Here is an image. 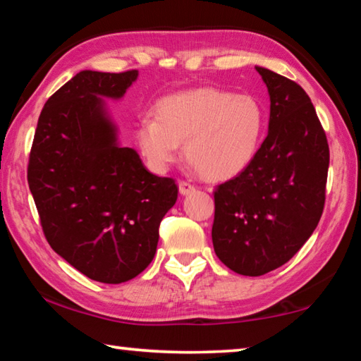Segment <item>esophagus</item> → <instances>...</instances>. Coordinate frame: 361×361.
Instances as JSON below:
<instances>
[{"label":"esophagus","instance_id":"1","mask_svg":"<svg viewBox=\"0 0 361 361\" xmlns=\"http://www.w3.org/2000/svg\"><path fill=\"white\" fill-rule=\"evenodd\" d=\"M178 191L181 195H189L195 191V188L191 185V183H186V181H180L178 183Z\"/></svg>","mask_w":361,"mask_h":361}]
</instances>
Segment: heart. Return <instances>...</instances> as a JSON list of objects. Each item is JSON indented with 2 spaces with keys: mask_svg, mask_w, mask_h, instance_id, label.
Wrapping results in <instances>:
<instances>
[{
  "mask_svg": "<svg viewBox=\"0 0 361 361\" xmlns=\"http://www.w3.org/2000/svg\"><path fill=\"white\" fill-rule=\"evenodd\" d=\"M264 127V108L255 97L197 87L166 97L156 118L140 119L137 145L152 170L166 172L185 143L186 161L204 178L224 181L252 166Z\"/></svg>",
  "mask_w": 361,
  "mask_h": 361,
  "instance_id": "heart-1",
  "label": "heart"
}]
</instances>
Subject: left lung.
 Instances as JSON below:
<instances>
[{
    "instance_id": "1",
    "label": "left lung",
    "mask_w": 361,
    "mask_h": 361,
    "mask_svg": "<svg viewBox=\"0 0 361 361\" xmlns=\"http://www.w3.org/2000/svg\"><path fill=\"white\" fill-rule=\"evenodd\" d=\"M271 114L267 137L245 172L215 191L212 240L231 271L258 277L283 266L320 221L329 148L301 85L262 66Z\"/></svg>"
}]
</instances>
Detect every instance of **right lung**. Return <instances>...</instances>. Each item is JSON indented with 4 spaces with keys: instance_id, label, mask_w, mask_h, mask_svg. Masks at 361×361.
<instances>
[{
    "instance_id": "right-lung-1",
    "label": "right lung",
    "mask_w": 361,
    "mask_h": 361,
    "mask_svg": "<svg viewBox=\"0 0 361 361\" xmlns=\"http://www.w3.org/2000/svg\"><path fill=\"white\" fill-rule=\"evenodd\" d=\"M138 71L84 70L46 102L30 152L28 186L54 252L102 283L148 267L159 224L178 197L172 178L146 170L119 143L105 99L121 100Z\"/></svg>"
}]
</instances>
